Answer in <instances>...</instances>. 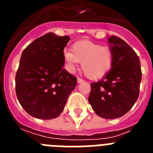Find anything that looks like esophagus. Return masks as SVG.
I'll return each instance as SVG.
<instances>
[{"label":"esophagus","mask_w":153,"mask_h":153,"mask_svg":"<svg viewBox=\"0 0 153 153\" xmlns=\"http://www.w3.org/2000/svg\"><path fill=\"white\" fill-rule=\"evenodd\" d=\"M83 79H81V78H77V83H83Z\"/></svg>","instance_id":"esophagus-1"}]
</instances>
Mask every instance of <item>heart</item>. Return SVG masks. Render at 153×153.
<instances>
[{
    "instance_id": "heart-1",
    "label": "heart",
    "mask_w": 153,
    "mask_h": 153,
    "mask_svg": "<svg viewBox=\"0 0 153 153\" xmlns=\"http://www.w3.org/2000/svg\"><path fill=\"white\" fill-rule=\"evenodd\" d=\"M71 50L72 53H64L65 63L71 72L81 63V68L86 77L98 79L106 76L113 67L114 55L109 47L84 40L74 43Z\"/></svg>"
}]
</instances>
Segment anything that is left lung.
Returning <instances> with one entry per match:
<instances>
[{
    "label": "left lung",
    "instance_id": "8db88e82",
    "mask_svg": "<svg viewBox=\"0 0 153 153\" xmlns=\"http://www.w3.org/2000/svg\"><path fill=\"white\" fill-rule=\"evenodd\" d=\"M113 51L111 70L91 83L88 100L99 117L117 119L130 110L140 93L142 71L140 58L132 47L116 36L108 38Z\"/></svg>",
    "mask_w": 153,
    "mask_h": 153
}]
</instances>
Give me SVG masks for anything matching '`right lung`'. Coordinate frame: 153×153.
Returning <instances> with one entry per match:
<instances>
[{
	"label": "right lung",
	"mask_w": 153,
	"mask_h": 153,
	"mask_svg": "<svg viewBox=\"0 0 153 153\" xmlns=\"http://www.w3.org/2000/svg\"><path fill=\"white\" fill-rule=\"evenodd\" d=\"M70 36L48 33L24 50L15 77L17 99L29 115L41 120L60 116L76 86V77L63 69V50Z\"/></svg>",
	"instance_id": "obj_1"
}]
</instances>
